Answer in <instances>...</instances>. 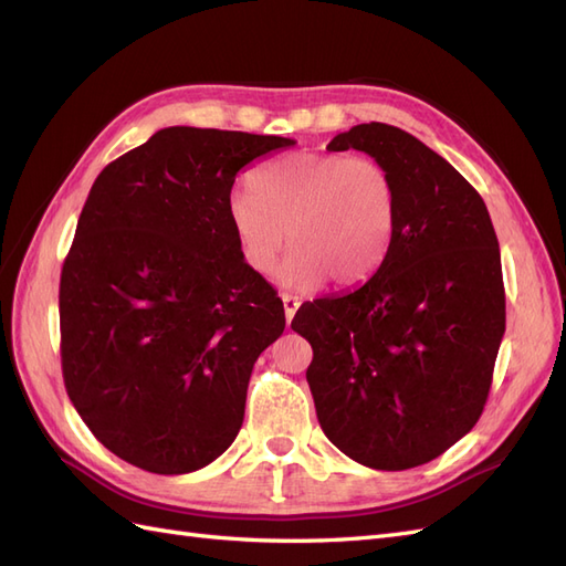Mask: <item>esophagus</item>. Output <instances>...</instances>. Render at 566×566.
<instances>
[{"mask_svg":"<svg viewBox=\"0 0 566 566\" xmlns=\"http://www.w3.org/2000/svg\"><path fill=\"white\" fill-rule=\"evenodd\" d=\"M300 300L297 297H293V295H283V310H285V321H287V325H290V321H293V316L297 314V310H300Z\"/></svg>","mask_w":566,"mask_h":566,"instance_id":"34e87169","label":"esophagus"}]
</instances>
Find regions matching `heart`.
Wrapping results in <instances>:
<instances>
[{"mask_svg": "<svg viewBox=\"0 0 566 566\" xmlns=\"http://www.w3.org/2000/svg\"><path fill=\"white\" fill-rule=\"evenodd\" d=\"M252 191H233L227 212L245 264L269 273L290 245L281 283L356 287L380 269L399 219L389 169L364 156L290 153L264 163Z\"/></svg>", "mask_w": 566, "mask_h": 566, "instance_id": "b5f03b06", "label": "heart"}]
</instances>
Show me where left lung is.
Wrapping results in <instances>:
<instances>
[{"label":"left lung","mask_w":566,"mask_h":566,"mask_svg":"<svg viewBox=\"0 0 566 566\" xmlns=\"http://www.w3.org/2000/svg\"><path fill=\"white\" fill-rule=\"evenodd\" d=\"M397 184L399 219L380 269L349 293L304 302L293 331L321 430L373 470L424 465L482 416L505 333L501 250L486 205L413 134L370 123L337 134Z\"/></svg>","instance_id":"obj_1"}]
</instances>
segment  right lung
Wrapping results in <instances>:
<instances>
[{
    "instance_id": "obj_1",
    "label": "right lung",
    "mask_w": 566,
    "mask_h": 566,
    "mask_svg": "<svg viewBox=\"0 0 566 566\" xmlns=\"http://www.w3.org/2000/svg\"><path fill=\"white\" fill-rule=\"evenodd\" d=\"M283 136L167 127L104 167L61 271V366L108 451L156 474L224 453L260 354L285 328L276 290L231 229L235 175Z\"/></svg>"
}]
</instances>
